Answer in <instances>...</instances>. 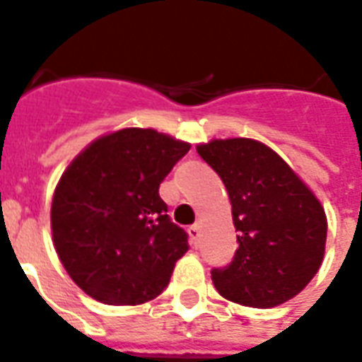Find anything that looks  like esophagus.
I'll return each mask as SVG.
<instances>
[{
	"label": "esophagus",
	"instance_id": "esophagus-1",
	"mask_svg": "<svg viewBox=\"0 0 362 362\" xmlns=\"http://www.w3.org/2000/svg\"><path fill=\"white\" fill-rule=\"evenodd\" d=\"M199 224H193L187 228V235H189V241H192V245H195L197 247V241H199Z\"/></svg>",
	"mask_w": 362,
	"mask_h": 362
}]
</instances>
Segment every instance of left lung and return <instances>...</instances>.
<instances>
[{"instance_id": "8db88e82", "label": "left lung", "mask_w": 362, "mask_h": 362, "mask_svg": "<svg viewBox=\"0 0 362 362\" xmlns=\"http://www.w3.org/2000/svg\"><path fill=\"white\" fill-rule=\"evenodd\" d=\"M197 153L222 178L237 243L212 283L230 302L275 308L310 283L325 258L327 214L315 193L272 148L252 138H214Z\"/></svg>"}]
</instances>
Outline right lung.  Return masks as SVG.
<instances>
[{
	"mask_svg": "<svg viewBox=\"0 0 362 362\" xmlns=\"http://www.w3.org/2000/svg\"><path fill=\"white\" fill-rule=\"evenodd\" d=\"M192 146L129 127L93 140L60 176L54 250L71 281L107 305H138L169 285L187 233L170 222L159 184Z\"/></svg>",
	"mask_w": 362,
	"mask_h": 362,
	"instance_id": "1",
	"label": "right lung"
}]
</instances>
